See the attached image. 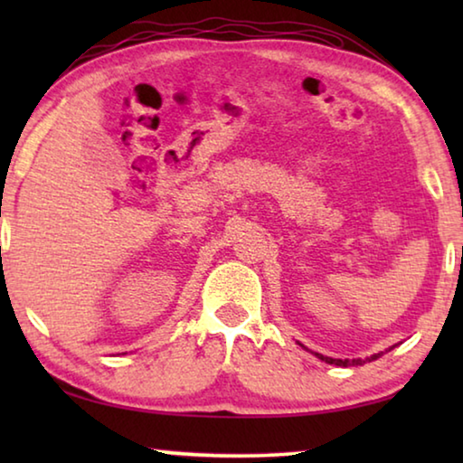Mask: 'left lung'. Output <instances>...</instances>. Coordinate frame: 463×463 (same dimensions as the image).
Masks as SVG:
<instances>
[{"instance_id": "obj_1", "label": "left lung", "mask_w": 463, "mask_h": 463, "mask_svg": "<svg viewBox=\"0 0 463 463\" xmlns=\"http://www.w3.org/2000/svg\"><path fill=\"white\" fill-rule=\"evenodd\" d=\"M300 345H302V343H300ZM302 347H304V345H302ZM394 347H396V345H392V347L386 349V351H392ZM382 354H383V351H380V354H373V355H370V357H365V359H333V357H326V355H320V354H315V355L320 359V362H325V364L347 367V365H364V364H370V362H373V359H378Z\"/></svg>"}]
</instances>
